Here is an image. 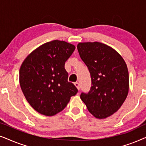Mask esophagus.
I'll return each mask as SVG.
<instances>
[{
	"instance_id": "esophagus-1",
	"label": "esophagus",
	"mask_w": 146,
	"mask_h": 146,
	"mask_svg": "<svg viewBox=\"0 0 146 146\" xmlns=\"http://www.w3.org/2000/svg\"><path fill=\"white\" fill-rule=\"evenodd\" d=\"M74 85H75V86L77 88L78 90H80V84H79V83L78 82H75L74 83Z\"/></svg>"
}]
</instances>
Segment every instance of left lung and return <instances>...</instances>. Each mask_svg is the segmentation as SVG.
I'll use <instances>...</instances> for the list:
<instances>
[{
  "instance_id": "obj_1",
  "label": "left lung",
  "mask_w": 146,
  "mask_h": 146,
  "mask_svg": "<svg viewBox=\"0 0 146 146\" xmlns=\"http://www.w3.org/2000/svg\"><path fill=\"white\" fill-rule=\"evenodd\" d=\"M77 48L92 80L90 91L82 93L80 98L96 118L110 116L119 109L128 94L126 64L114 49L98 42H80Z\"/></svg>"
}]
</instances>
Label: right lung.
<instances>
[{
  "label": "right lung",
  "instance_id": "right-lung-1",
  "mask_svg": "<svg viewBox=\"0 0 146 146\" xmlns=\"http://www.w3.org/2000/svg\"><path fill=\"white\" fill-rule=\"evenodd\" d=\"M75 46L52 40L32 52L22 64L19 82L30 105L41 114L52 116L63 110L78 89L68 81L65 62Z\"/></svg>",
  "mask_w": 146,
  "mask_h": 146
}]
</instances>
